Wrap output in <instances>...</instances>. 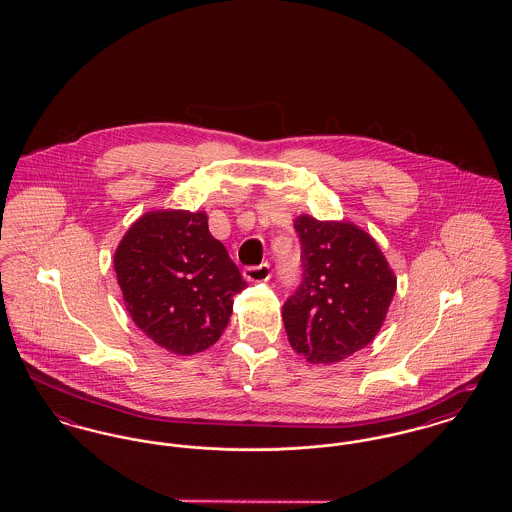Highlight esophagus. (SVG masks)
<instances>
[{
	"label": "esophagus",
	"mask_w": 512,
	"mask_h": 512,
	"mask_svg": "<svg viewBox=\"0 0 512 512\" xmlns=\"http://www.w3.org/2000/svg\"><path fill=\"white\" fill-rule=\"evenodd\" d=\"M270 274L272 272H270V265L268 263H261L257 267L244 268L245 280H249V282H267Z\"/></svg>",
	"instance_id": "esophagus-1"
}]
</instances>
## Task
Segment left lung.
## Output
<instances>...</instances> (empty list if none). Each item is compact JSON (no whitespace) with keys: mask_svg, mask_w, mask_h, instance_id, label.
Listing matches in <instances>:
<instances>
[{"mask_svg":"<svg viewBox=\"0 0 512 512\" xmlns=\"http://www.w3.org/2000/svg\"><path fill=\"white\" fill-rule=\"evenodd\" d=\"M293 228L303 280L282 309L288 340L309 363H340L374 340L397 278L374 238L351 222L301 215Z\"/></svg>","mask_w":512,"mask_h":512,"instance_id":"obj_1","label":"left lung"}]
</instances>
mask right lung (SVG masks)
Segmentation results:
<instances>
[{
  "mask_svg": "<svg viewBox=\"0 0 512 512\" xmlns=\"http://www.w3.org/2000/svg\"><path fill=\"white\" fill-rule=\"evenodd\" d=\"M113 263L130 317L174 355L219 340L247 286L203 211H149L128 228Z\"/></svg>",
  "mask_w": 512,
  "mask_h": 512,
  "instance_id": "right-lung-1",
  "label": "right lung"
}]
</instances>
